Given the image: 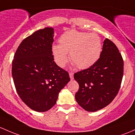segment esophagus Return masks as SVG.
Listing matches in <instances>:
<instances>
[{
	"instance_id": "1",
	"label": "esophagus",
	"mask_w": 135,
	"mask_h": 135,
	"mask_svg": "<svg viewBox=\"0 0 135 135\" xmlns=\"http://www.w3.org/2000/svg\"><path fill=\"white\" fill-rule=\"evenodd\" d=\"M69 76H70V79H74V74L72 73V72H70V73H69Z\"/></svg>"
}]
</instances>
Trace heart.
<instances>
[{
  "mask_svg": "<svg viewBox=\"0 0 135 135\" xmlns=\"http://www.w3.org/2000/svg\"><path fill=\"white\" fill-rule=\"evenodd\" d=\"M59 45H53L52 52L57 65L65 66L69 60L68 53L74 66L79 69H86L93 66L101 56V38L96 33L69 30L59 39Z\"/></svg>",
  "mask_w": 135,
  "mask_h": 135,
  "instance_id": "b5f03b06",
  "label": "heart"
}]
</instances>
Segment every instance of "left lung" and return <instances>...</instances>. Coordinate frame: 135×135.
Instances as JSON below:
<instances>
[{
	"label": "left lung",
	"mask_w": 135,
	"mask_h": 135,
	"mask_svg": "<svg viewBox=\"0 0 135 135\" xmlns=\"http://www.w3.org/2000/svg\"><path fill=\"white\" fill-rule=\"evenodd\" d=\"M124 74V61L111 41H103L101 56L93 66L74 74L79 88L75 95L86 111L95 112L107 106L117 95Z\"/></svg>",
	"instance_id": "left-lung-1"
}]
</instances>
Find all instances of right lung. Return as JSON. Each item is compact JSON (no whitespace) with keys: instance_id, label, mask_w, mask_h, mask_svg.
<instances>
[{"instance_id":"1","label":"right lung","mask_w":135,"mask_h":135,"mask_svg":"<svg viewBox=\"0 0 135 135\" xmlns=\"http://www.w3.org/2000/svg\"><path fill=\"white\" fill-rule=\"evenodd\" d=\"M54 28L49 27L34 32L21 42L12 62L17 92L22 102L37 112L52 108L70 81L69 73L54 61Z\"/></svg>"}]
</instances>
